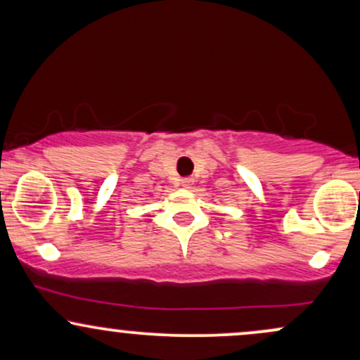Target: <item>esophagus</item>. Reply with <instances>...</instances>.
<instances>
[{
  "label": "esophagus",
  "mask_w": 360,
  "mask_h": 360,
  "mask_svg": "<svg viewBox=\"0 0 360 360\" xmlns=\"http://www.w3.org/2000/svg\"><path fill=\"white\" fill-rule=\"evenodd\" d=\"M181 186H183V188H186V189L191 188L193 179H191V177H184V179H181Z\"/></svg>",
  "instance_id": "1"
}]
</instances>
